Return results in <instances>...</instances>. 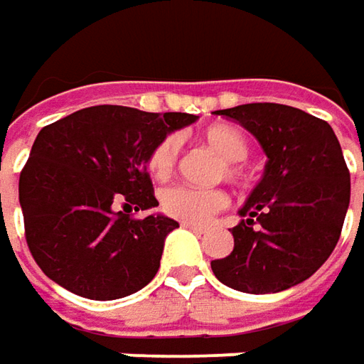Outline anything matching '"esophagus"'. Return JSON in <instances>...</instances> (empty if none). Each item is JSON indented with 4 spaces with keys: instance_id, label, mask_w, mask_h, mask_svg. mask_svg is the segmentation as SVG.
Segmentation results:
<instances>
[{
    "instance_id": "1",
    "label": "esophagus",
    "mask_w": 364,
    "mask_h": 364,
    "mask_svg": "<svg viewBox=\"0 0 364 364\" xmlns=\"http://www.w3.org/2000/svg\"><path fill=\"white\" fill-rule=\"evenodd\" d=\"M182 227H186V229H190V231H194V232H204V231H206L203 225H194V223H182Z\"/></svg>"
}]
</instances>
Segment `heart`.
<instances>
[{"instance_id": "1", "label": "heart", "mask_w": 364, "mask_h": 364, "mask_svg": "<svg viewBox=\"0 0 364 364\" xmlns=\"http://www.w3.org/2000/svg\"><path fill=\"white\" fill-rule=\"evenodd\" d=\"M200 141L210 147L223 160L220 176H225L232 184H245L247 176L239 161L249 156V141L243 133L232 125H210L200 132ZM178 161V139L174 135L164 137L158 146L151 149L147 158V170L158 180L170 178ZM227 194L218 188H192V186H172L161 190L160 208L168 217L178 218L182 223L200 225L206 223L215 213L227 206Z\"/></svg>"}]
</instances>
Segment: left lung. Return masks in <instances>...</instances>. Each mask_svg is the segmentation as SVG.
I'll use <instances>...</instances> for the list:
<instances>
[{"instance_id": "obj_1", "label": "left lung", "mask_w": 364, "mask_h": 364, "mask_svg": "<svg viewBox=\"0 0 364 364\" xmlns=\"http://www.w3.org/2000/svg\"><path fill=\"white\" fill-rule=\"evenodd\" d=\"M218 115L255 135L265 172L239 210L231 255L210 261L225 286L275 294L298 286L330 257L350 203V174L326 121L277 103H249Z\"/></svg>"}]
</instances>
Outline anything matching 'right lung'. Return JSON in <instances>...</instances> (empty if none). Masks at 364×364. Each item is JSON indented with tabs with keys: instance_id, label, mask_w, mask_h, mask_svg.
Instances as JSON below:
<instances>
[{
	"instance_id": "add662e5",
	"label": "right lung",
	"mask_w": 364,
	"mask_h": 364,
	"mask_svg": "<svg viewBox=\"0 0 364 364\" xmlns=\"http://www.w3.org/2000/svg\"><path fill=\"white\" fill-rule=\"evenodd\" d=\"M198 119L97 105L42 127L20 174L26 241L40 269L89 300H117L160 269L174 218L133 213L158 206L151 149Z\"/></svg>"
}]
</instances>
